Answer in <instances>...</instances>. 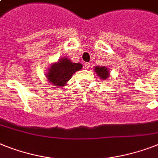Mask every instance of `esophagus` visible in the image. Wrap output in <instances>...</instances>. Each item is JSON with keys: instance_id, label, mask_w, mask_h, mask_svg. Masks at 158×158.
<instances>
[{"instance_id": "1", "label": "esophagus", "mask_w": 158, "mask_h": 158, "mask_svg": "<svg viewBox=\"0 0 158 158\" xmlns=\"http://www.w3.org/2000/svg\"><path fill=\"white\" fill-rule=\"evenodd\" d=\"M89 67H90V63L89 62H85L84 63V68L85 69H88Z\"/></svg>"}]
</instances>
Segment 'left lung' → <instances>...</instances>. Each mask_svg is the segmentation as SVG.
I'll return each mask as SVG.
<instances>
[{
  "instance_id": "left-lung-1",
  "label": "left lung",
  "mask_w": 158,
  "mask_h": 158,
  "mask_svg": "<svg viewBox=\"0 0 158 158\" xmlns=\"http://www.w3.org/2000/svg\"><path fill=\"white\" fill-rule=\"evenodd\" d=\"M95 71L97 72V74L99 75V77H101V79H102L103 80H106L109 76H110V72H109L108 69L106 67H104V66H97L95 68Z\"/></svg>"
}]
</instances>
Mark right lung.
Segmentation results:
<instances>
[{"instance_id":"obj_1","label":"right lung","mask_w":158,"mask_h":158,"mask_svg":"<svg viewBox=\"0 0 158 158\" xmlns=\"http://www.w3.org/2000/svg\"><path fill=\"white\" fill-rule=\"evenodd\" d=\"M82 64L73 63L67 57L61 58L57 63L52 64L47 74L48 81L55 86L66 85L75 72L82 69Z\"/></svg>"}]
</instances>
